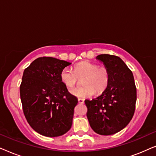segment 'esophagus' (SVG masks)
Masks as SVG:
<instances>
[{
	"label": "esophagus",
	"mask_w": 156,
	"mask_h": 156,
	"mask_svg": "<svg viewBox=\"0 0 156 156\" xmlns=\"http://www.w3.org/2000/svg\"><path fill=\"white\" fill-rule=\"evenodd\" d=\"M78 101H79V103H80V104H84V100L83 99H81V98H79Z\"/></svg>",
	"instance_id": "34e87169"
}]
</instances>
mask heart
<instances>
[{"label":"heart","instance_id":"b5f03b06","mask_svg":"<svg viewBox=\"0 0 156 156\" xmlns=\"http://www.w3.org/2000/svg\"><path fill=\"white\" fill-rule=\"evenodd\" d=\"M82 84L84 87H76L69 90L74 97L90 98L106 90L110 81V73L106 67H99L97 64L82 62L74 67V71L65 67L61 71L60 80L66 87L72 88L77 82L78 78L83 77Z\"/></svg>","mask_w":156,"mask_h":156}]
</instances>
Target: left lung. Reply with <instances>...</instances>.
<instances>
[{"label":"left lung","instance_id":"1","mask_svg":"<svg viewBox=\"0 0 156 156\" xmlns=\"http://www.w3.org/2000/svg\"><path fill=\"white\" fill-rule=\"evenodd\" d=\"M110 73L108 86L99 97L84 101L87 116L93 131L99 135H112L129 124L136 108V87L132 72L120 57L99 55Z\"/></svg>","mask_w":156,"mask_h":156}]
</instances>
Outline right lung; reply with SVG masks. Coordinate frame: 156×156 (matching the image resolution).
<instances>
[{
    "label": "right lung",
    "mask_w": 156,
    "mask_h": 156,
    "mask_svg": "<svg viewBox=\"0 0 156 156\" xmlns=\"http://www.w3.org/2000/svg\"><path fill=\"white\" fill-rule=\"evenodd\" d=\"M71 65L50 57L36 59L24 70L20 87L23 113L38 133L57 137L69 131L77 98L60 80L61 71Z\"/></svg>",
    "instance_id": "1"
}]
</instances>
